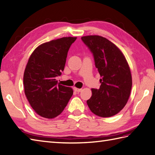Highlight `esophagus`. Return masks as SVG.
Returning a JSON list of instances; mask_svg holds the SVG:
<instances>
[{
  "label": "esophagus",
  "instance_id": "34e87169",
  "mask_svg": "<svg viewBox=\"0 0 155 155\" xmlns=\"http://www.w3.org/2000/svg\"><path fill=\"white\" fill-rule=\"evenodd\" d=\"M74 90L76 92H78V93H79V92H81L82 91V88H77V87H74Z\"/></svg>",
  "mask_w": 155,
  "mask_h": 155
}]
</instances>
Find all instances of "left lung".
Instances as JSON below:
<instances>
[{"mask_svg": "<svg viewBox=\"0 0 155 155\" xmlns=\"http://www.w3.org/2000/svg\"><path fill=\"white\" fill-rule=\"evenodd\" d=\"M93 52L95 66L102 78L99 89L92 88L87 103L92 113L110 117L123 109L129 98L132 76L123 52L113 42L98 35L81 37Z\"/></svg>", "mask_w": 155, "mask_h": 155, "instance_id": "8db88e82", "label": "left lung"}]
</instances>
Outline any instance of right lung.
Masks as SVG:
<instances>
[{"label": "right lung", "mask_w": 155, "mask_h": 155, "mask_svg": "<svg viewBox=\"0 0 155 155\" xmlns=\"http://www.w3.org/2000/svg\"><path fill=\"white\" fill-rule=\"evenodd\" d=\"M77 37H62L45 42L35 49L26 66L23 83L25 94L36 113L47 118L60 114L73 90L57 84L56 77L63 71L67 53Z\"/></svg>", "instance_id": "obj_1"}]
</instances>
